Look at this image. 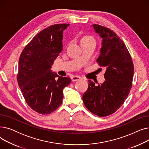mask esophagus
<instances>
[{
	"label": "esophagus",
	"instance_id": "obj_1",
	"mask_svg": "<svg viewBox=\"0 0 149 149\" xmlns=\"http://www.w3.org/2000/svg\"><path fill=\"white\" fill-rule=\"evenodd\" d=\"M81 79V77L80 76H78V75H74L71 77V80L73 81H76L78 80H80Z\"/></svg>",
	"mask_w": 149,
	"mask_h": 149
}]
</instances>
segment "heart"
<instances>
[{
  "mask_svg": "<svg viewBox=\"0 0 149 149\" xmlns=\"http://www.w3.org/2000/svg\"><path fill=\"white\" fill-rule=\"evenodd\" d=\"M88 42H95V40L92 36L85 35L83 36L81 39V44L84 43H88Z\"/></svg>",
  "mask_w": 149,
  "mask_h": 149,
  "instance_id": "b5f03b06",
  "label": "heart"
}]
</instances>
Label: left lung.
<instances>
[{"label":"left lung","mask_w":149,"mask_h":149,"mask_svg":"<svg viewBox=\"0 0 149 149\" xmlns=\"http://www.w3.org/2000/svg\"><path fill=\"white\" fill-rule=\"evenodd\" d=\"M92 26L102 38L97 61L106 70V80L98 86L89 80L83 101L91 112L102 117L113 113L126 100L132 88L134 66L126 45L115 33L100 25Z\"/></svg>","instance_id":"left-lung-1"}]
</instances>
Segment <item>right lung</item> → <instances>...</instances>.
<instances>
[{"label":"right lung","instance_id":"add662e5","mask_svg":"<svg viewBox=\"0 0 149 149\" xmlns=\"http://www.w3.org/2000/svg\"><path fill=\"white\" fill-rule=\"evenodd\" d=\"M69 25L56 24L44 29L20 54L17 83L28 105L38 113L56 111L62 103L63 90L71 81L70 78L60 77L51 70L62 51L63 33Z\"/></svg>","mask_w":149,"mask_h":149}]
</instances>
